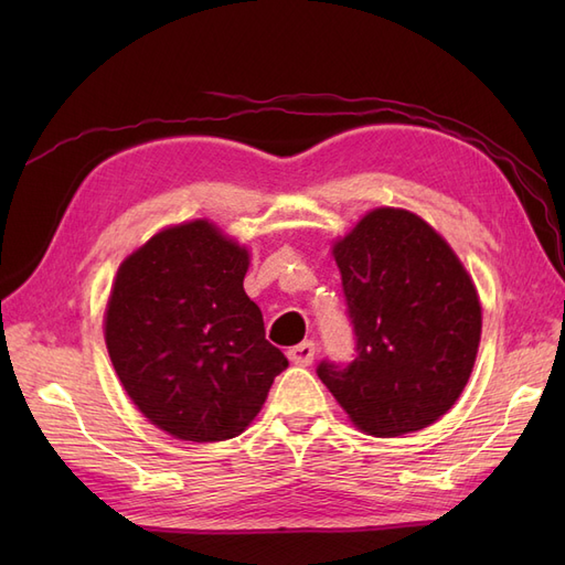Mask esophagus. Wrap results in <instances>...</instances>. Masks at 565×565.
Here are the masks:
<instances>
[{"mask_svg":"<svg viewBox=\"0 0 565 565\" xmlns=\"http://www.w3.org/2000/svg\"><path fill=\"white\" fill-rule=\"evenodd\" d=\"M287 358L295 365H301V367L311 365L313 358H316V344H313V341H301V344H297V347L287 351Z\"/></svg>","mask_w":565,"mask_h":565,"instance_id":"esophagus-1","label":"esophagus"}]
</instances>
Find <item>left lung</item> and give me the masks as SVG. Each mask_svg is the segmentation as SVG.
<instances>
[{
	"label": "left lung",
	"mask_w": 565,
	"mask_h": 565,
	"mask_svg": "<svg viewBox=\"0 0 565 565\" xmlns=\"http://www.w3.org/2000/svg\"><path fill=\"white\" fill-rule=\"evenodd\" d=\"M355 332L351 363L318 377L358 429L393 438L440 419L465 391L481 301L452 247L407 210L380 207L332 247Z\"/></svg>",
	"instance_id": "8db88e82"
}]
</instances>
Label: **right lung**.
<instances>
[{"instance_id":"obj_1","label":"right lung","mask_w":565,"mask_h":565,"mask_svg":"<svg viewBox=\"0 0 565 565\" xmlns=\"http://www.w3.org/2000/svg\"><path fill=\"white\" fill-rule=\"evenodd\" d=\"M249 254L204 218L129 254L106 309V347L127 396L181 440L241 436L287 358L245 295Z\"/></svg>"}]
</instances>
